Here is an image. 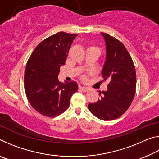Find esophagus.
I'll return each instance as SVG.
<instances>
[{
  "mask_svg": "<svg viewBox=\"0 0 159 159\" xmlns=\"http://www.w3.org/2000/svg\"><path fill=\"white\" fill-rule=\"evenodd\" d=\"M79 88L82 91H83V92H88V91L90 90L89 88H88V87H81V86H80V87H79Z\"/></svg>",
  "mask_w": 159,
  "mask_h": 159,
  "instance_id": "1",
  "label": "esophagus"
}]
</instances>
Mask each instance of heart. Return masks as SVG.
Listing matches in <instances>:
<instances>
[{
	"label": "heart",
	"instance_id": "heart-1",
	"mask_svg": "<svg viewBox=\"0 0 159 159\" xmlns=\"http://www.w3.org/2000/svg\"><path fill=\"white\" fill-rule=\"evenodd\" d=\"M91 48H95V47H91ZM82 79H83V80H85V76H83Z\"/></svg>",
	"mask_w": 159,
	"mask_h": 159
}]
</instances>
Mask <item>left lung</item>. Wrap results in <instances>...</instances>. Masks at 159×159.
Instances as JSON below:
<instances>
[{"mask_svg": "<svg viewBox=\"0 0 159 159\" xmlns=\"http://www.w3.org/2000/svg\"><path fill=\"white\" fill-rule=\"evenodd\" d=\"M105 39L107 59L102 75L109 80L107 90L95 103H90L92 114L104 120H114L127 111L136 92V71L130 54L121 42L108 34L101 33Z\"/></svg>", "mask_w": 159, "mask_h": 159, "instance_id": "1", "label": "left lung"}]
</instances>
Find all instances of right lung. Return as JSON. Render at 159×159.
I'll return each instance as SVG.
<instances>
[{
  "mask_svg": "<svg viewBox=\"0 0 159 159\" xmlns=\"http://www.w3.org/2000/svg\"><path fill=\"white\" fill-rule=\"evenodd\" d=\"M77 34L58 32L37 45L26 65L25 90L31 106L39 114L55 117L69 108L70 99L78 90L76 82L61 83L58 74L65 64Z\"/></svg>",
  "mask_w": 159,
  "mask_h": 159,
  "instance_id": "add662e5",
  "label": "right lung"
}]
</instances>
